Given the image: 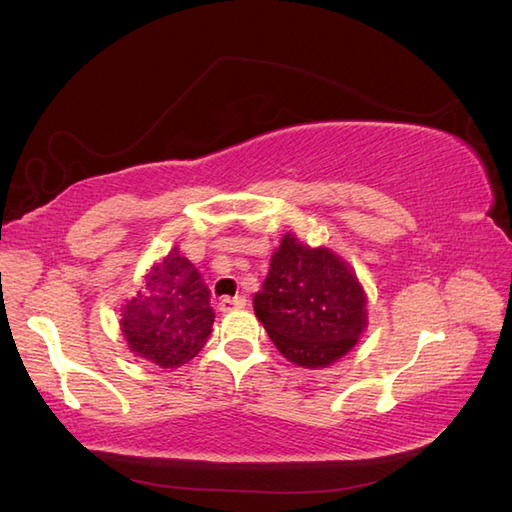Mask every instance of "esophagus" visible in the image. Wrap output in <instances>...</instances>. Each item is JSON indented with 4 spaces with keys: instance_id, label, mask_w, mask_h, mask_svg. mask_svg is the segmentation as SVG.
Masks as SVG:
<instances>
[{
    "instance_id": "1",
    "label": "esophagus",
    "mask_w": 512,
    "mask_h": 512,
    "mask_svg": "<svg viewBox=\"0 0 512 512\" xmlns=\"http://www.w3.org/2000/svg\"><path fill=\"white\" fill-rule=\"evenodd\" d=\"M246 306V297H222L219 299V310L222 313H230V310H237V308H244Z\"/></svg>"
}]
</instances>
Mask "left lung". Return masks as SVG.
Returning <instances> with one entry per match:
<instances>
[{
  "instance_id": "1",
  "label": "left lung",
  "mask_w": 512,
  "mask_h": 512,
  "mask_svg": "<svg viewBox=\"0 0 512 512\" xmlns=\"http://www.w3.org/2000/svg\"><path fill=\"white\" fill-rule=\"evenodd\" d=\"M253 304L270 342L304 368L335 364L366 328V295L350 266L333 250L310 248L290 233Z\"/></svg>"
}]
</instances>
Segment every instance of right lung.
Segmentation results:
<instances>
[{"label": "right lung", "instance_id": "obj_1", "mask_svg": "<svg viewBox=\"0 0 512 512\" xmlns=\"http://www.w3.org/2000/svg\"><path fill=\"white\" fill-rule=\"evenodd\" d=\"M215 313L202 275L175 246L122 308V333L135 355L162 368L190 362L213 330Z\"/></svg>", "mask_w": 512, "mask_h": 512}]
</instances>
